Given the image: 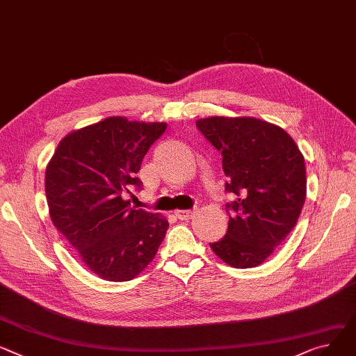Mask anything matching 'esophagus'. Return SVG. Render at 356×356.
<instances>
[{"instance_id":"obj_1","label":"esophagus","mask_w":356,"mask_h":356,"mask_svg":"<svg viewBox=\"0 0 356 356\" xmlns=\"http://www.w3.org/2000/svg\"><path fill=\"white\" fill-rule=\"evenodd\" d=\"M196 215V209H191V210H176V216L180 220H191L193 219V216Z\"/></svg>"}]
</instances>
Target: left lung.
<instances>
[{"label":"left lung","mask_w":356,"mask_h":356,"mask_svg":"<svg viewBox=\"0 0 356 356\" xmlns=\"http://www.w3.org/2000/svg\"><path fill=\"white\" fill-rule=\"evenodd\" d=\"M199 130L223 156L229 227L211 250L232 268H254L296 226L306 197L303 154L282 127L256 117L199 118Z\"/></svg>","instance_id":"8db88e82"}]
</instances>
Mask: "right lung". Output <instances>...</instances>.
I'll return each mask as SVG.
<instances>
[{"mask_svg": "<svg viewBox=\"0 0 356 356\" xmlns=\"http://www.w3.org/2000/svg\"><path fill=\"white\" fill-rule=\"evenodd\" d=\"M165 123L113 115L68 133L45 169V197L54 227L81 262L110 282L131 280L156 257L169 222L130 206L136 173Z\"/></svg>", "mask_w": 356, "mask_h": 356, "instance_id": "obj_1", "label": "right lung"}]
</instances>
